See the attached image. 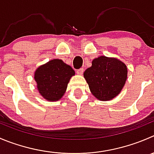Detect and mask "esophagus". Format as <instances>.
Instances as JSON below:
<instances>
[{
  "label": "esophagus",
  "mask_w": 154,
  "mask_h": 154,
  "mask_svg": "<svg viewBox=\"0 0 154 154\" xmlns=\"http://www.w3.org/2000/svg\"><path fill=\"white\" fill-rule=\"evenodd\" d=\"M83 71H84V70H83V68H80V69L77 70V74H83Z\"/></svg>",
  "instance_id": "34e87169"
}]
</instances>
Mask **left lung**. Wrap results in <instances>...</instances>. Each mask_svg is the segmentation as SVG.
Instances as JSON below:
<instances>
[{"label": "left lung", "instance_id": "1", "mask_svg": "<svg viewBox=\"0 0 154 154\" xmlns=\"http://www.w3.org/2000/svg\"><path fill=\"white\" fill-rule=\"evenodd\" d=\"M86 78L92 95L101 101H108L117 96L127 79V68L114 58L100 56L85 71Z\"/></svg>", "mask_w": 154, "mask_h": 154}]
</instances>
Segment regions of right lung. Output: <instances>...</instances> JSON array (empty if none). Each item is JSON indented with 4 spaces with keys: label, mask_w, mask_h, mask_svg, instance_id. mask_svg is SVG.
Returning <instances> with one entry per match:
<instances>
[{
    "label": "right lung",
    "mask_w": 154,
    "mask_h": 154,
    "mask_svg": "<svg viewBox=\"0 0 154 154\" xmlns=\"http://www.w3.org/2000/svg\"><path fill=\"white\" fill-rule=\"evenodd\" d=\"M75 72L60 59H53L39 67L34 74L37 89L48 101H58L65 92L70 79Z\"/></svg>",
    "instance_id": "right-lung-1"
}]
</instances>
